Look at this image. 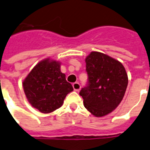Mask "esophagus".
Masks as SVG:
<instances>
[{"instance_id": "esophagus-1", "label": "esophagus", "mask_w": 150, "mask_h": 150, "mask_svg": "<svg viewBox=\"0 0 150 150\" xmlns=\"http://www.w3.org/2000/svg\"><path fill=\"white\" fill-rule=\"evenodd\" d=\"M72 86L75 91H79L80 89H81V86H80V84L79 82H75V83H73Z\"/></svg>"}]
</instances>
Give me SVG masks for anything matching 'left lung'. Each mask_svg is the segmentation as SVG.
I'll list each match as a JSON object with an SVG mask.
<instances>
[{"mask_svg":"<svg viewBox=\"0 0 150 150\" xmlns=\"http://www.w3.org/2000/svg\"><path fill=\"white\" fill-rule=\"evenodd\" d=\"M86 64L88 83L79 95L93 115L103 117L121 102L128 86V75L120 61L100 52H91Z\"/></svg>","mask_w":150,"mask_h":150,"instance_id":"obj_1","label":"left lung"}]
</instances>
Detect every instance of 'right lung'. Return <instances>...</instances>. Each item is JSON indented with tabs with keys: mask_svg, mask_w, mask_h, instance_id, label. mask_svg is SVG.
I'll return each instance as SVG.
<instances>
[{
	"mask_svg": "<svg viewBox=\"0 0 150 150\" xmlns=\"http://www.w3.org/2000/svg\"><path fill=\"white\" fill-rule=\"evenodd\" d=\"M22 84L29 103L43 114L61 107L66 96L73 91L72 86L61 71V63L50 58L39 62Z\"/></svg>",
	"mask_w": 150,
	"mask_h": 150,
	"instance_id": "1",
	"label": "right lung"
}]
</instances>
